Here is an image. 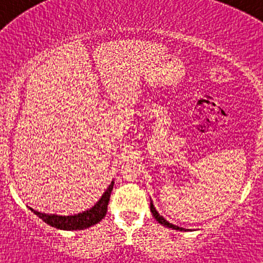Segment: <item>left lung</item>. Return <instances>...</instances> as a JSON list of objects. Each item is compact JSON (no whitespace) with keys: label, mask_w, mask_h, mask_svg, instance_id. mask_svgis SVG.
I'll list each match as a JSON object with an SVG mask.
<instances>
[{"label":"left lung","mask_w":263,"mask_h":263,"mask_svg":"<svg viewBox=\"0 0 263 263\" xmlns=\"http://www.w3.org/2000/svg\"><path fill=\"white\" fill-rule=\"evenodd\" d=\"M151 213H152L153 218H155V219L157 220V221L159 222V224L163 225V226H165V228H170V229H173V230H179V231H186V230L189 231V229H183V228H179V226H176V225H173V224H170V222H168L167 220L163 218V216L159 215L158 211L156 210L155 205H153L152 201H151Z\"/></svg>","instance_id":"left-lung-1"}]
</instances>
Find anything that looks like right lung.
Masks as SVG:
<instances>
[{
  "instance_id": "1",
  "label": "right lung",
  "mask_w": 263,
  "mask_h": 263,
  "mask_svg": "<svg viewBox=\"0 0 263 263\" xmlns=\"http://www.w3.org/2000/svg\"><path fill=\"white\" fill-rule=\"evenodd\" d=\"M114 183L111 182L106 192L102 194L100 200L98 201L91 209L84 211V213L77 214V215H55V214H45V213H39V211L33 210L32 208L28 206V209L33 211V214L41 218L45 224L53 226L55 229H60V230H84V229L90 228V226L98 224L99 221H101L105 218L107 211V205L108 200H110L111 192H112Z\"/></svg>"
}]
</instances>
